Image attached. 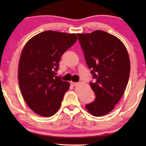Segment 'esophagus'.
Here are the masks:
<instances>
[{
    "label": "esophagus",
    "instance_id": "34e87169",
    "mask_svg": "<svg viewBox=\"0 0 146 146\" xmlns=\"http://www.w3.org/2000/svg\"><path fill=\"white\" fill-rule=\"evenodd\" d=\"M78 82H71V85H72V86H76V85H78Z\"/></svg>",
    "mask_w": 146,
    "mask_h": 146
}]
</instances>
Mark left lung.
Wrapping results in <instances>:
<instances>
[{
	"mask_svg": "<svg viewBox=\"0 0 146 146\" xmlns=\"http://www.w3.org/2000/svg\"><path fill=\"white\" fill-rule=\"evenodd\" d=\"M86 62L95 82L90 83L95 94L86 108L96 117L114 108L128 82L130 62L127 49L120 40L103 31L77 34Z\"/></svg>",
	"mask_w": 146,
	"mask_h": 146,
	"instance_id": "obj_1",
	"label": "left lung"
}]
</instances>
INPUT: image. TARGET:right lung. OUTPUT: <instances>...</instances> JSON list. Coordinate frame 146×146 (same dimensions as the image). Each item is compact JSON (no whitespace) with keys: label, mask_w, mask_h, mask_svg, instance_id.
Masks as SVG:
<instances>
[{"label":"right lung","mask_w":146,"mask_h":146,"mask_svg":"<svg viewBox=\"0 0 146 146\" xmlns=\"http://www.w3.org/2000/svg\"><path fill=\"white\" fill-rule=\"evenodd\" d=\"M75 34L47 31L26 44L19 64L22 95L32 110L49 117L58 110L70 83L56 76L62 55L77 40Z\"/></svg>","instance_id":"right-lung-1"}]
</instances>
